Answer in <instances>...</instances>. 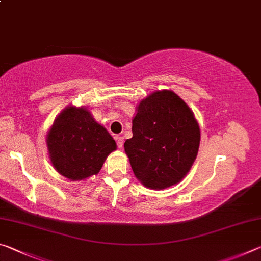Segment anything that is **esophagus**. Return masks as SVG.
Returning a JSON list of instances; mask_svg holds the SVG:
<instances>
[{
  "label": "esophagus",
  "mask_w": 261,
  "mask_h": 261,
  "mask_svg": "<svg viewBox=\"0 0 261 261\" xmlns=\"http://www.w3.org/2000/svg\"><path fill=\"white\" fill-rule=\"evenodd\" d=\"M116 143H117V146L122 148L123 147V144H124V138H123L122 136L120 137H116Z\"/></svg>",
  "instance_id": "34e87169"
}]
</instances>
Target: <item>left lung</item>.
<instances>
[{
	"label": "left lung",
	"instance_id": "8db88e82",
	"mask_svg": "<svg viewBox=\"0 0 261 261\" xmlns=\"http://www.w3.org/2000/svg\"><path fill=\"white\" fill-rule=\"evenodd\" d=\"M125 154L137 179L148 189L178 184L191 169L200 144L192 109L170 90L155 91L136 107Z\"/></svg>",
	"mask_w": 261,
	"mask_h": 261
}]
</instances>
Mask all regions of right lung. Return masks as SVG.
Here are the masks:
<instances>
[{"label": "right lung", "mask_w": 261, "mask_h": 261, "mask_svg": "<svg viewBox=\"0 0 261 261\" xmlns=\"http://www.w3.org/2000/svg\"><path fill=\"white\" fill-rule=\"evenodd\" d=\"M48 155L54 169L72 182L100 171L117 145L86 107L70 105L55 117L48 130Z\"/></svg>", "instance_id": "right-lung-1"}]
</instances>
